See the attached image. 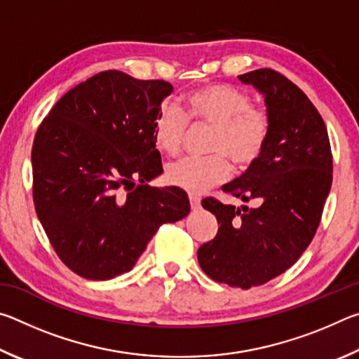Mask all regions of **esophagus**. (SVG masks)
Segmentation results:
<instances>
[{"mask_svg": "<svg viewBox=\"0 0 359 359\" xmlns=\"http://www.w3.org/2000/svg\"><path fill=\"white\" fill-rule=\"evenodd\" d=\"M190 205L193 210H198L201 208V199H199V196H196V194H190Z\"/></svg>", "mask_w": 359, "mask_h": 359, "instance_id": "esophagus-1", "label": "esophagus"}]
</instances>
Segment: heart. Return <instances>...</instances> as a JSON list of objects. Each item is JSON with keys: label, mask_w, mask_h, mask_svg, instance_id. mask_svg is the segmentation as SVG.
<instances>
[{"label": "heart", "mask_w": 359, "mask_h": 359, "mask_svg": "<svg viewBox=\"0 0 359 359\" xmlns=\"http://www.w3.org/2000/svg\"><path fill=\"white\" fill-rule=\"evenodd\" d=\"M188 120L214 128L205 158H182L166 168L171 185L191 194L226 182L231 163L245 171L259 160L269 141L271 118L263 109L252 107V98L231 85L215 83L198 88L185 98V112L171 101L158 109L154 137L156 147L175 155L182 147Z\"/></svg>", "instance_id": "1"}]
</instances>
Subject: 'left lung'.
I'll list each match as a JSON object with an SVG mask.
<instances>
[{
  "instance_id": "8db88e82",
  "label": "left lung",
  "mask_w": 359,
  "mask_h": 359,
  "mask_svg": "<svg viewBox=\"0 0 359 359\" xmlns=\"http://www.w3.org/2000/svg\"><path fill=\"white\" fill-rule=\"evenodd\" d=\"M238 79L263 95L271 135L259 160L222 190L259 205L204 199L220 226L198 261L212 280L247 290L280 276L312 242L331 190L332 155L323 118L293 82L272 69Z\"/></svg>"
}]
</instances>
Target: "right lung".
I'll list each match as a JSON object with an SVG mask.
<instances>
[{"mask_svg": "<svg viewBox=\"0 0 359 359\" xmlns=\"http://www.w3.org/2000/svg\"><path fill=\"white\" fill-rule=\"evenodd\" d=\"M171 93L165 81L102 71L63 95L36 131V214L77 276L111 280L131 271L158 228L190 212L184 190L147 185L163 172L154 123Z\"/></svg>", "mask_w": 359, "mask_h": 359, "instance_id": "obj_1", "label": "right lung"}]
</instances>
